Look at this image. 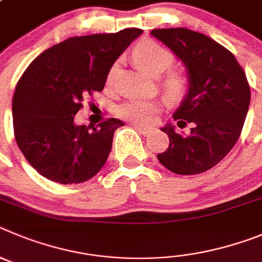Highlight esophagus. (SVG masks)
I'll return each mask as SVG.
<instances>
[{
    "label": "esophagus",
    "instance_id": "34e87169",
    "mask_svg": "<svg viewBox=\"0 0 262 262\" xmlns=\"http://www.w3.org/2000/svg\"><path fill=\"white\" fill-rule=\"evenodd\" d=\"M133 126L137 129V130L140 132L141 134H143V136H148V134L152 132L151 128H148V126H142V125H140V124H134Z\"/></svg>",
    "mask_w": 262,
    "mask_h": 262
}]
</instances>
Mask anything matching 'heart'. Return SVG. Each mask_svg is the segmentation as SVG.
<instances>
[{"instance_id":"1","label":"heart","mask_w":262,"mask_h":262,"mask_svg":"<svg viewBox=\"0 0 262 262\" xmlns=\"http://www.w3.org/2000/svg\"><path fill=\"white\" fill-rule=\"evenodd\" d=\"M133 58L142 69L151 75H158L171 67L175 57L172 52L162 47L160 44L145 40L134 48ZM117 73V65L111 68L108 73V83L114 81ZM162 87L166 95L172 100H178L185 94L188 87L187 75L180 72H171L162 81ZM160 112V104L155 100L147 99H132L122 103L116 108V115L124 120H129L136 124H147L152 116Z\"/></svg>"}]
</instances>
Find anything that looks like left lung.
<instances>
[{
	"label": "left lung",
	"instance_id": "1",
	"mask_svg": "<svg viewBox=\"0 0 262 262\" xmlns=\"http://www.w3.org/2000/svg\"><path fill=\"white\" fill-rule=\"evenodd\" d=\"M151 35L166 44L187 67L189 89L173 114L180 129L167 125L169 138L158 160L178 175H197L221 162L242 134L251 87L235 56L215 40L188 28H158Z\"/></svg>",
	"mask_w": 262,
	"mask_h": 262
}]
</instances>
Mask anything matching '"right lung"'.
I'll list each match as a JSON object with an SVG mask.
<instances>
[{
  "mask_svg": "<svg viewBox=\"0 0 262 262\" xmlns=\"http://www.w3.org/2000/svg\"><path fill=\"white\" fill-rule=\"evenodd\" d=\"M142 34L125 28L63 40L37 56L26 69L13 98L14 136L28 163L60 184H79L98 173L124 122L107 119L75 125L82 100L103 91L107 75L126 47Z\"/></svg>",
  "mask_w": 262,
  "mask_h": 262,
  "instance_id": "obj_1",
  "label": "right lung"
}]
</instances>
